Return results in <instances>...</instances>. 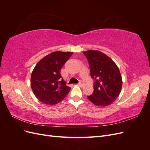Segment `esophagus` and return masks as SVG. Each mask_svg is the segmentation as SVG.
Listing matches in <instances>:
<instances>
[{
  "mask_svg": "<svg viewBox=\"0 0 150 150\" xmlns=\"http://www.w3.org/2000/svg\"><path fill=\"white\" fill-rule=\"evenodd\" d=\"M78 86H81V87H83V86L84 85V83L83 82V81H81V82L78 84Z\"/></svg>",
  "mask_w": 150,
  "mask_h": 150,
  "instance_id": "1",
  "label": "esophagus"
}]
</instances>
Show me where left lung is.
Masks as SVG:
<instances>
[{
    "label": "left lung",
    "mask_w": 150,
    "mask_h": 150,
    "mask_svg": "<svg viewBox=\"0 0 150 150\" xmlns=\"http://www.w3.org/2000/svg\"><path fill=\"white\" fill-rule=\"evenodd\" d=\"M87 57L91 76L95 80L94 91L88 96L89 100L98 106L110 105L119 96L122 78L116 63L105 54L97 50L83 52Z\"/></svg>",
    "instance_id": "left-lung-1"
}]
</instances>
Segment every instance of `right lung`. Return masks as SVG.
<instances>
[{
	"mask_svg": "<svg viewBox=\"0 0 150 150\" xmlns=\"http://www.w3.org/2000/svg\"><path fill=\"white\" fill-rule=\"evenodd\" d=\"M73 52L54 51L41 59L35 65L30 78L34 94L39 101L47 105L60 103L71 88L62 79L61 69Z\"/></svg>",
	"mask_w": 150,
	"mask_h": 150,
	"instance_id": "right-lung-1",
	"label": "right lung"
}]
</instances>
